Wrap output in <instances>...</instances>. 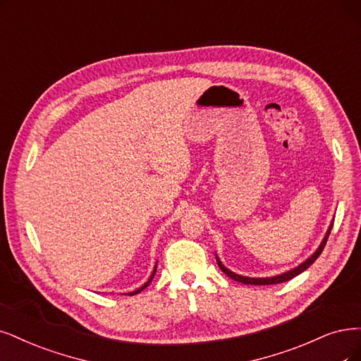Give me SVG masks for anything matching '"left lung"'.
<instances>
[{
    "instance_id": "left-lung-1",
    "label": "left lung",
    "mask_w": 361,
    "mask_h": 361,
    "mask_svg": "<svg viewBox=\"0 0 361 361\" xmlns=\"http://www.w3.org/2000/svg\"><path fill=\"white\" fill-rule=\"evenodd\" d=\"M331 228H333V221H331V224L329 226V231H327V233H326V236H324V239H323V243L319 244V247L317 248V251L314 252V255L310 257V259H306L302 264H299L298 268H295V269H291V271H287V272H284V274H281V275H276V276H269V278H250V276H243V275H238V274H235V272H232V271H229L228 268H226V266H223L221 264V262H220V259L217 257V255H216V259H217V264H219V268L228 275V276H231L232 279H235V281H238V283H243V284H251V286H271V284H279V283H286V281H288V279H291V278H295V276H298L299 274H302L303 271H306L310 268V266L318 259V256L322 255L323 252V250H324V247H326V243H327V239H329V235H330V231H331Z\"/></svg>"
}]
</instances>
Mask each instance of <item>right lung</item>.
<instances>
[{
  "label": "right lung",
  "instance_id": "add662e5",
  "mask_svg": "<svg viewBox=\"0 0 361 361\" xmlns=\"http://www.w3.org/2000/svg\"><path fill=\"white\" fill-rule=\"evenodd\" d=\"M154 274H156V266H154V271H153V274H152V275H150V278H149V281H147V283H145V284H144L142 287H140L138 290H135V291H132V293H129V296H132V295H138V293H140V291H142V290H144V288H145L147 286H149V284L152 283V279H153Z\"/></svg>",
  "mask_w": 361,
  "mask_h": 361
}]
</instances>
